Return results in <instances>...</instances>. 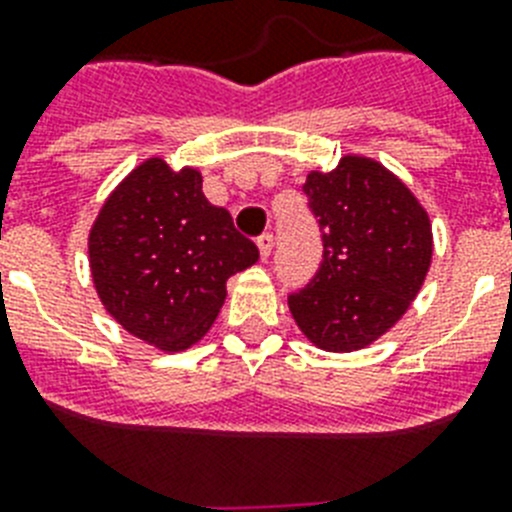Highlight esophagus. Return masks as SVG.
<instances>
[{"mask_svg": "<svg viewBox=\"0 0 512 512\" xmlns=\"http://www.w3.org/2000/svg\"><path fill=\"white\" fill-rule=\"evenodd\" d=\"M256 246H259V253H261V259H269L271 256V248H274V235L271 233H264L259 238V241H256Z\"/></svg>", "mask_w": 512, "mask_h": 512, "instance_id": "34e87169", "label": "esophagus"}]
</instances>
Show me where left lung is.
I'll return each instance as SVG.
<instances>
[{
    "label": "left lung",
    "instance_id": "8db88e82",
    "mask_svg": "<svg viewBox=\"0 0 512 512\" xmlns=\"http://www.w3.org/2000/svg\"><path fill=\"white\" fill-rule=\"evenodd\" d=\"M323 230V264L289 312L320 351L348 354L395 328L433 259L431 215L377 158L346 153L302 184Z\"/></svg>",
    "mask_w": 512,
    "mask_h": 512
}]
</instances>
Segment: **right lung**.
<instances>
[{"mask_svg":"<svg viewBox=\"0 0 512 512\" xmlns=\"http://www.w3.org/2000/svg\"><path fill=\"white\" fill-rule=\"evenodd\" d=\"M89 271L110 318L148 346L179 354L207 336L225 282L259 261L225 207L207 202L202 171L140 161L99 207Z\"/></svg>","mask_w":512,"mask_h":512,"instance_id":"right-lung-1","label":"right lung"}]
</instances>
